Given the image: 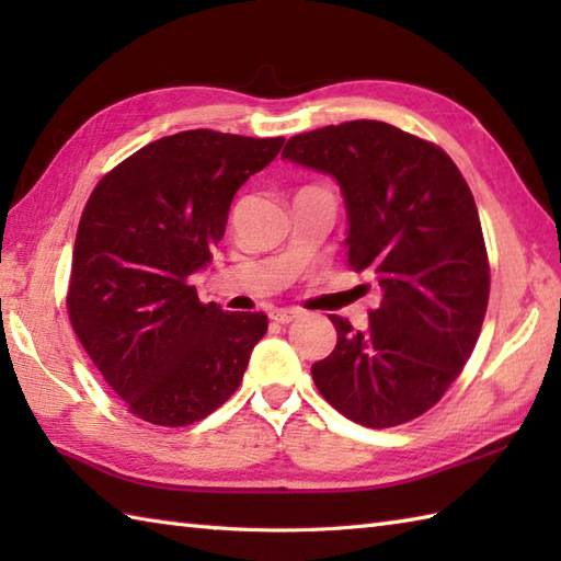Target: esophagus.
Instances as JSON below:
<instances>
[{
    "mask_svg": "<svg viewBox=\"0 0 561 561\" xmlns=\"http://www.w3.org/2000/svg\"><path fill=\"white\" fill-rule=\"evenodd\" d=\"M270 318L274 320V323L287 325V323H291V320L299 318V311H294V308H272Z\"/></svg>",
    "mask_w": 561,
    "mask_h": 561,
    "instance_id": "1",
    "label": "esophagus"
}]
</instances>
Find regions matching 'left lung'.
Instances as JSON below:
<instances>
[{
    "label": "left lung",
    "instance_id": "8db88e82",
    "mask_svg": "<svg viewBox=\"0 0 561 561\" xmlns=\"http://www.w3.org/2000/svg\"><path fill=\"white\" fill-rule=\"evenodd\" d=\"M282 159L335 178L347 262L380 294L366 330L330 316L337 344L311 366L320 396L356 424L410 422L460 376L490 301L470 187L444 149L378 121L296 135Z\"/></svg>",
    "mask_w": 561,
    "mask_h": 561
}]
</instances>
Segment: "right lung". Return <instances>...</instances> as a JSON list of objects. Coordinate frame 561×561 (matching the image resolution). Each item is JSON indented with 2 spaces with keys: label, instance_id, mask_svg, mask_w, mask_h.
I'll use <instances>...</instances> for the list:
<instances>
[{
  "label": "right lung",
  "instance_id": "right-lung-1",
  "mask_svg": "<svg viewBox=\"0 0 561 561\" xmlns=\"http://www.w3.org/2000/svg\"><path fill=\"white\" fill-rule=\"evenodd\" d=\"M284 137L187 129L141 147L101 178L83 207L67 311L81 347L139 420L187 426L241 386L265 313L199 304L231 199Z\"/></svg>",
  "mask_w": 561,
  "mask_h": 561
}]
</instances>
